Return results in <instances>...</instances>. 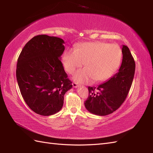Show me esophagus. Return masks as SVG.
<instances>
[{"label": "esophagus", "instance_id": "esophagus-1", "mask_svg": "<svg viewBox=\"0 0 153 153\" xmlns=\"http://www.w3.org/2000/svg\"><path fill=\"white\" fill-rule=\"evenodd\" d=\"M72 85H73V87H74V88H76V87H79L78 83H76V82H73V83H72Z\"/></svg>", "mask_w": 153, "mask_h": 153}]
</instances>
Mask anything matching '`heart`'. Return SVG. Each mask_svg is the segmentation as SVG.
Returning <instances> with one entry per match:
<instances>
[{
	"mask_svg": "<svg viewBox=\"0 0 153 153\" xmlns=\"http://www.w3.org/2000/svg\"><path fill=\"white\" fill-rule=\"evenodd\" d=\"M122 51L116 44L102 41L85 42L74 48H68L62 56V62L68 73L73 74L83 64L85 68L75 73L73 79L79 83L103 82L118 68Z\"/></svg>",
	"mask_w": 153,
	"mask_h": 153,
	"instance_id": "1",
	"label": "heart"
}]
</instances>
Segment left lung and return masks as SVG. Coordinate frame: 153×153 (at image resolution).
Here are the masks:
<instances>
[{
    "label": "left lung",
    "mask_w": 153,
    "mask_h": 153,
    "mask_svg": "<svg viewBox=\"0 0 153 153\" xmlns=\"http://www.w3.org/2000/svg\"><path fill=\"white\" fill-rule=\"evenodd\" d=\"M122 62L118 72L97 87H88L86 109L97 116H106L120 108L124 102L134 79L135 63L129 48L123 45Z\"/></svg>",
    "instance_id": "8db88e82"
}]
</instances>
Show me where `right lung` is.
I'll use <instances>...</instances> for the list:
<instances>
[{
    "label": "right lung",
    "mask_w": 153,
    "mask_h": 153,
    "mask_svg": "<svg viewBox=\"0 0 153 153\" xmlns=\"http://www.w3.org/2000/svg\"><path fill=\"white\" fill-rule=\"evenodd\" d=\"M63 39L37 35L25 44L18 57L16 79L23 99L35 113L51 116L63 106L64 97L72 87L61 55Z\"/></svg>",
    "instance_id": "add662e5"
}]
</instances>
